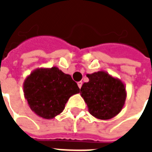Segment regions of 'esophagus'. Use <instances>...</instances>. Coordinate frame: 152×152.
Here are the masks:
<instances>
[{
  "label": "esophagus",
  "mask_w": 152,
  "mask_h": 152,
  "mask_svg": "<svg viewBox=\"0 0 152 152\" xmlns=\"http://www.w3.org/2000/svg\"><path fill=\"white\" fill-rule=\"evenodd\" d=\"M82 81H78V82H77V85H78V87H79L80 89V88H81V86H82Z\"/></svg>",
  "instance_id": "obj_1"
}]
</instances>
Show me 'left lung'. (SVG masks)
I'll use <instances>...</instances> for the list:
<instances>
[{
	"label": "left lung",
	"mask_w": 152,
	"mask_h": 152,
	"mask_svg": "<svg viewBox=\"0 0 152 152\" xmlns=\"http://www.w3.org/2000/svg\"><path fill=\"white\" fill-rule=\"evenodd\" d=\"M89 81L83 84L80 95L93 116L112 119L121 112L127 96L124 84L104 71L87 74Z\"/></svg>",
	"instance_id": "8db88e82"
}]
</instances>
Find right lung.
Here are the masks:
<instances>
[{
    "label": "right lung",
    "mask_w": 152,
    "mask_h": 152,
    "mask_svg": "<svg viewBox=\"0 0 152 152\" xmlns=\"http://www.w3.org/2000/svg\"><path fill=\"white\" fill-rule=\"evenodd\" d=\"M23 93L31 111L50 120L63 112L70 97L80 89L72 76L53 66L32 71L23 82Z\"/></svg>",
    "instance_id": "obj_1"
}]
</instances>
